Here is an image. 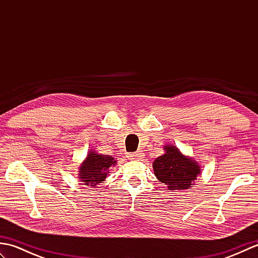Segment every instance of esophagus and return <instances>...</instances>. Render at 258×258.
Masks as SVG:
<instances>
[{"label":"esophagus","instance_id":"1","mask_svg":"<svg viewBox=\"0 0 258 258\" xmlns=\"http://www.w3.org/2000/svg\"><path fill=\"white\" fill-rule=\"evenodd\" d=\"M143 157H144V153H142V151L135 152V153H130V154H127L128 160H133V161L142 160Z\"/></svg>","mask_w":258,"mask_h":258}]
</instances>
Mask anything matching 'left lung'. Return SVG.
<instances>
[{
	"label": "left lung",
	"instance_id": "8db88e82",
	"mask_svg": "<svg viewBox=\"0 0 258 258\" xmlns=\"http://www.w3.org/2000/svg\"><path fill=\"white\" fill-rule=\"evenodd\" d=\"M165 154L153 162L154 174L168 189H187L201 173V166L193 158L183 155L176 146H164Z\"/></svg>",
	"mask_w": 258,
	"mask_h": 258
}]
</instances>
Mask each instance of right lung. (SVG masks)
I'll list each match as a JSON object with an SVG mask.
<instances>
[{"label":"right lung","mask_w":258,"mask_h":258,"mask_svg":"<svg viewBox=\"0 0 258 258\" xmlns=\"http://www.w3.org/2000/svg\"><path fill=\"white\" fill-rule=\"evenodd\" d=\"M116 161L112 156L98 154L97 152L90 151L84 162L81 164L79 178L87 186H96L105 180L108 168L114 166Z\"/></svg>","instance_id":"right-lung-1"}]
</instances>
